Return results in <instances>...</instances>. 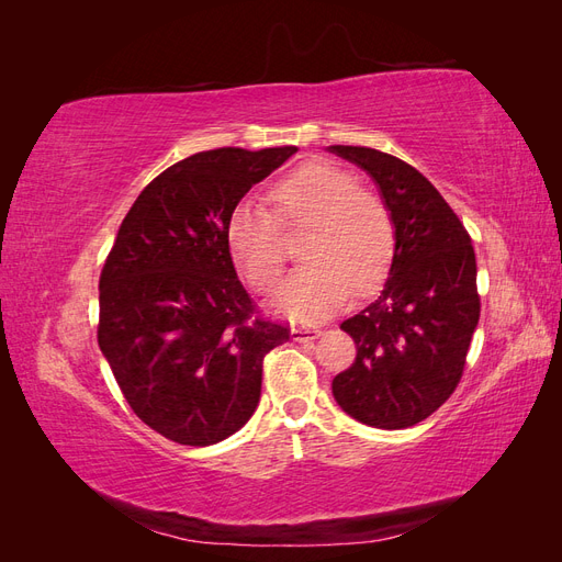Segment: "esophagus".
<instances>
[{"label": "esophagus", "mask_w": 562, "mask_h": 562, "mask_svg": "<svg viewBox=\"0 0 562 562\" xmlns=\"http://www.w3.org/2000/svg\"><path fill=\"white\" fill-rule=\"evenodd\" d=\"M293 337L295 339H316V337H321L323 335V330L321 328H316V326H310V323H302V326H293Z\"/></svg>", "instance_id": "esophagus-1"}]
</instances>
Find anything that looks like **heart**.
Masks as SVG:
<instances>
[{"label": "heart", "mask_w": 562, "mask_h": 562, "mask_svg": "<svg viewBox=\"0 0 562 562\" xmlns=\"http://www.w3.org/2000/svg\"><path fill=\"white\" fill-rule=\"evenodd\" d=\"M272 215L255 203L236 206L225 225L234 267L265 295L279 288L285 258L281 232L302 229L297 258L304 265L288 279L279 312L321 318L349 295H370L386 281L396 260V227L386 203L359 180L326 161H307L279 178L267 192Z\"/></svg>", "instance_id": "obj_1"}]
</instances>
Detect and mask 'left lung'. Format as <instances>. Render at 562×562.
Masks as SVG:
<instances>
[{"label": "left lung", "mask_w": 562, "mask_h": 562, "mask_svg": "<svg viewBox=\"0 0 562 562\" xmlns=\"http://www.w3.org/2000/svg\"><path fill=\"white\" fill-rule=\"evenodd\" d=\"M378 182L396 227V260L380 297L342 321L356 359L333 396L375 429L427 419L457 389L481 318L475 252L462 220L417 168L370 147L333 145Z\"/></svg>", "instance_id": "8db88e82"}]
</instances>
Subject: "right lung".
<instances>
[{"label":"right lung","mask_w":562,"mask_h":562,"mask_svg":"<svg viewBox=\"0 0 562 562\" xmlns=\"http://www.w3.org/2000/svg\"><path fill=\"white\" fill-rule=\"evenodd\" d=\"M297 147L199 151L151 180L100 271L98 347L131 411L180 446L239 431L260 401L285 323L260 316L236 277L225 225Z\"/></svg>","instance_id":"add662e5"}]
</instances>
